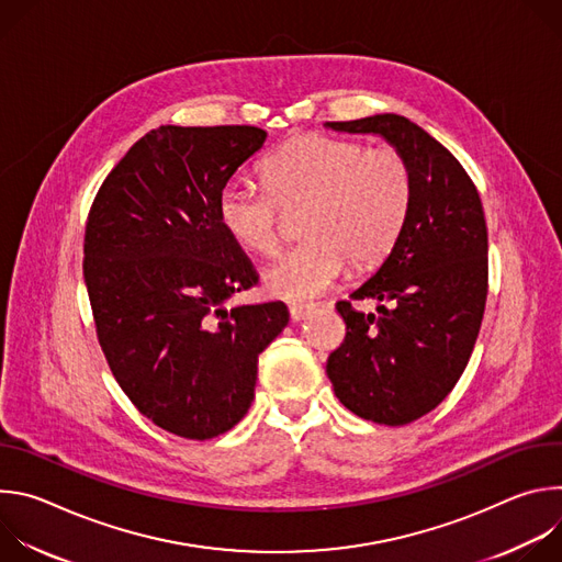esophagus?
<instances>
[{
    "label": "esophagus",
    "instance_id": "34e87169",
    "mask_svg": "<svg viewBox=\"0 0 562 562\" xmlns=\"http://www.w3.org/2000/svg\"><path fill=\"white\" fill-rule=\"evenodd\" d=\"M308 311H311V304H297V302L289 304V313H291L293 323H300V319H304L308 315Z\"/></svg>",
    "mask_w": 562,
    "mask_h": 562
}]
</instances>
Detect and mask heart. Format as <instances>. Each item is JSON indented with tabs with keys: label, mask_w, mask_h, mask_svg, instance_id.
I'll return each instance as SVG.
<instances>
[{
	"label": "heart",
	"mask_w": 562,
	"mask_h": 562,
	"mask_svg": "<svg viewBox=\"0 0 562 562\" xmlns=\"http://www.w3.org/2000/svg\"><path fill=\"white\" fill-rule=\"evenodd\" d=\"M265 189L243 180L222 184L217 220L237 247L273 256L282 239V211H300L304 243L265 273L269 293L311 300L345 271L382 262L403 235L416 182L407 157L358 139L304 133L284 142L262 169Z\"/></svg>",
	"instance_id": "b5f03b06"
}]
</instances>
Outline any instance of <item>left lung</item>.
<instances>
[{
	"instance_id": "8db88e82",
	"label": "left lung",
	"mask_w": 562,
	"mask_h": 562,
	"mask_svg": "<svg viewBox=\"0 0 562 562\" xmlns=\"http://www.w3.org/2000/svg\"><path fill=\"white\" fill-rule=\"evenodd\" d=\"M375 133L407 157L416 198L382 267L349 297L378 299L375 314L336 302L345 342L327 375L340 403L364 420L400 427L436 409L460 380L483 325L490 258L477 189L458 159L412 120L382 113L327 122Z\"/></svg>"
}]
</instances>
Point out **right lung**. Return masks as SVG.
Returning a JSON list of instances; mask_svg holds the SVG:
<instances>
[{"instance_id":"add662e5","label":"right lung","mask_w":562,"mask_h":562,"mask_svg":"<svg viewBox=\"0 0 562 562\" xmlns=\"http://www.w3.org/2000/svg\"><path fill=\"white\" fill-rule=\"evenodd\" d=\"M258 126H159L102 182L87 220L85 280L98 342L131 403L187 440L249 412L258 356L286 327L284 302H222L258 284L215 202L262 148Z\"/></svg>"}]
</instances>
